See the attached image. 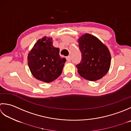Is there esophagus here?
Listing matches in <instances>:
<instances>
[{
	"instance_id": "34e87169",
	"label": "esophagus",
	"mask_w": 131,
	"mask_h": 131,
	"mask_svg": "<svg viewBox=\"0 0 131 131\" xmlns=\"http://www.w3.org/2000/svg\"><path fill=\"white\" fill-rule=\"evenodd\" d=\"M66 59L67 60V62H70L71 61V57L70 56H68V57H66Z\"/></svg>"
}]
</instances>
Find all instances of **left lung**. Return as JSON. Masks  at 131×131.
I'll return each mask as SVG.
<instances>
[{
  "mask_svg": "<svg viewBox=\"0 0 131 131\" xmlns=\"http://www.w3.org/2000/svg\"><path fill=\"white\" fill-rule=\"evenodd\" d=\"M81 60L76 65L81 77L94 81L106 75L110 69L111 54L107 47L99 39L86 33L78 39Z\"/></svg>",
  "mask_w": 131,
  "mask_h": 131,
  "instance_id": "1",
  "label": "left lung"
}]
</instances>
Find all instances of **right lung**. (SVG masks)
I'll list each match as a JSON object with an SVG mask.
<instances>
[{"mask_svg": "<svg viewBox=\"0 0 131 131\" xmlns=\"http://www.w3.org/2000/svg\"><path fill=\"white\" fill-rule=\"evenodd\" d=\"M51 37L38 39L29 53L28 63L33 76L45 82H52L62 72L66 58L59 55V49L53 46Z\"/></svg>", "mask_w": 131, "mask_h": 131, "instance_id": "right-lung-1", "label": "right lung"}]
</instances>
